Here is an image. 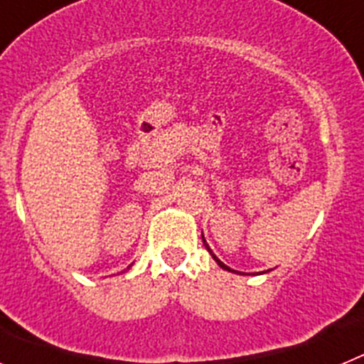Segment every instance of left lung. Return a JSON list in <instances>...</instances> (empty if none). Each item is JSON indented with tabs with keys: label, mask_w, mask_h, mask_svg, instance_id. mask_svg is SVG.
<instances>
[{
	"label": "left lung",
	"mask_w": 364,
	"mask_h": 364,
	"mask_svg": "<svg viewBox=\"0 0 364 364\" xmlns=\"http://www.w3.org/2000/svg\"><path fill=\"white\" fill-rule=\"evenodd\" d=\"M202 240H204V246H205V250H208V252H210V253H211V257H213V260H215V262H217V264H218V266H220V268H222V269H226V272H231V273H239V275H250V273H240V272H235V269H231V268H230V266H226V264H224V262H222V260H220V259H218V257H217V255H215V253H213V252H211V247H210V246H208V242H205V239H204V235H202Z\"/></svg>",
	"instance_id": "1"
}]
</instances>
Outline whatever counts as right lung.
<instances>
[{
  "label": "right lung",
  "instance_id": "right-lung-1",
  "mask_svg": "<svg viewBox=\"0 0 364 364\" xmlns=\"http://www.w3.org/2000/svg\"><path fill=\"white\" fill-rule=\"evenodd\" d=\"M129 268H131V264H129V266H127V269H129Z\"/></svg>",
  "mask_w": 364,
  "mask_h": 364
}]
</instances>
